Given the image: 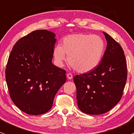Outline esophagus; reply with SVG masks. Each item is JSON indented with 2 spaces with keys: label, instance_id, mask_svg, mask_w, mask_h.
<instances>
[{
  "label": "esophagus",
  "instance_id": "esophagus-1",
  "mask_svg": "<svg viewBox=\"0 0 134 134\" xmlns=\"http://www.w3.org/2000/svg\"><path fill=\"white\" fill-rule=\"evenodd\" d=\"M67 78H68L69 79H72V77H73L72 74H70V73H67Z\"/></svg>",
  "mask_w": 134,
  "mask_h": 134
}]
</instances>
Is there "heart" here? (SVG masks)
<instances>
[{
  "mask_svg": "<svg viewBox=\"0 0 134 134\" xmlns=\"http://www.w3.org/2000/svg\"><path fill=\"white\" fill-rule=\"evenodd\" d=\"M104 50L105 42L101 37L77 34L65 37L62 46H56L53 54L57 64L60 67L64 65L67 55L70 65L76 71L85 73L97 67Z\"/></svg>",
  "mask_w": 134,
  "mask_h": 134,
  "instance_id": "obj_1",
  "label": "heart"
}]
</instances>
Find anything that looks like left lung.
<instances>
[{"instance_id": "obj_1", "label": "left lung", "mask_w": 134, "mask_h": 134, "mask_svg": "<svg viewBox=\"0 0 134 134\" xmlns=\"http://www.w3.org/2000/svg\"><path fill=\"white\" fill-rule=\"evenodd\" d=\"M107 47L101 62L87 73L76 75L78 108L88 114H101L120 102L127 78L124 51L118 42L105 32Z\"/></svg>"}]
</instances>
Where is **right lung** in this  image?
Masks as SVG:
<instances>
[{
    "label": "right lung",
    "mask_w": 134,
    "mask_h": 134,
    "mask_svg": "<svg viewBox=\"0 0 134 134\" xmlns=\"http://www.w3.org/2000/svg\"><path fill=\"white\" fill-rule=\"evenodd\" d=\"M56 41L53 32L35 30L19 39L9 57L5 79L10 97L26 114L48 112L65 83V70L52 64Z\"/></svg>",
    "instance_id": "right-lung-1"
}]
</instances>
